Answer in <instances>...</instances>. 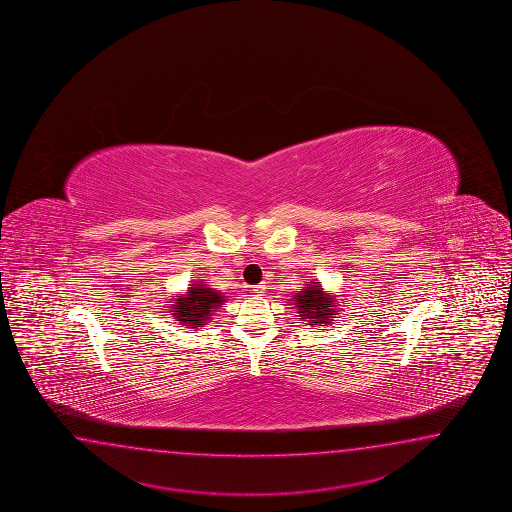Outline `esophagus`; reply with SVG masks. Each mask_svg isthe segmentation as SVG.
Returning a JSON list of instances; mask_svg holds the SVG:
<instances>
[{
  "label": "esophagus",
  "instance_id": "esophagus-1",
  "mask_svg": "<svg viewBox=\"0 0 512 512\" xmlns=\"http://www.w3.org/2000/svg\"><path fill=\"white\" fill-rule=\"evenodd\" d=\"M252 292H256L258 296H261V294L265 292V285H263V283H260V285H254V287H252Z\"/></svg>",
  "mask_w": 512,
  "mask_h": 512
}]
</instances>
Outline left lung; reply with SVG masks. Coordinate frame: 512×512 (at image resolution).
Masks as SVG:
<instances>
[{
	"mask_svg": "<svg viewBox=\"0 0 512 512\" xmlns=\"http://www.w3.org/2000/svg\"><path fill=\"white\" fill-rule=\"evenodd\" d=\"M294 307L298 309L300 318L298 320L307 321V325H331L338 311L336 296L332 292L323 291L321 281H307V287L296 291L294 296Z\"/></svg>",
	"mask_w": 512,
	"mask_h": 512,
	"instance_id": "left-lung-1",
	"label": "left lung"
}]
</instances>
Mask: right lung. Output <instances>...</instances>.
Masks as SVG:
<instances>
[{"label": "right lung", "mask_w": 512, "mask_h": 512, "mask_svg": "<svg viewBox=\"0 0 512 512\" xmlns=\"http://www.w3.org/2000/svg\"><path fill=\"white\" fill-rule=\"evenodd\" d=\"M225 296L218 291H212L203 281L189 287V291L181 296L172 298L171 314L187 329H198L211 320L212 312L223 305Z\"/></svg>", "instance_id": "obj_1"}]
</instances>
